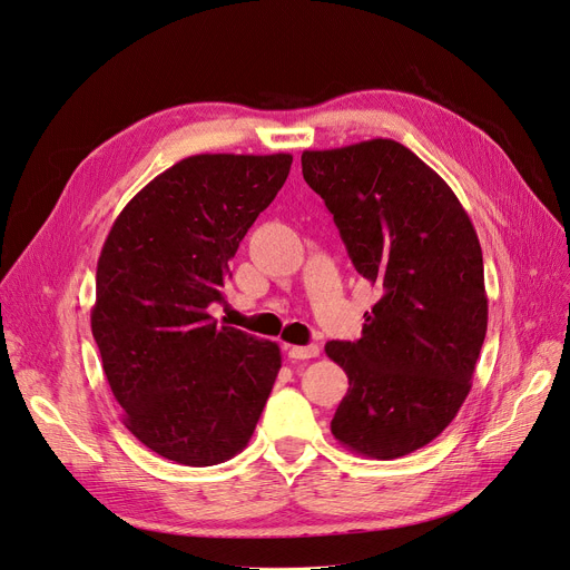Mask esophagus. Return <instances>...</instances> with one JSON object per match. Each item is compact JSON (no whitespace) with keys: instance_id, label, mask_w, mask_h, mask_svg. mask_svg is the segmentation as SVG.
<instances>
[{"instance_id":"obj_1","label":"esophagus","mask_w":570,"mask_h":570,"mask_svg":"<svg viewBox=\"0 0 570 570\" xmlns=\"http://www.w3.org/2000/svg\"><path fill=\"white\" fill-rule=\"evenodd\" d=\"M286 354L288 358L295 361H307L318 356V346L316 344H286Z\"/></svg>"}]
</instances>
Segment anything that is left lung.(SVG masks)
<instances>
[{"label":"left lung","instance_id":"8db88e82","mask_svg":"<svg viewBox=\"0 0 570 570\" xmlns=\"http://www.w3.org/2000/svg\"><path fill=\"white\" fill-rule=\"evenodd\" d=\"M303 177L382 291L361 340L326 344L350 377L331 431L361 456H405L452 424L473 386L489 314L478 233L438 171L393 139L303 151Z\"/></svg>","mask_w":570,"mask_h":570}]
</instances>
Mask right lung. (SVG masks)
I'll use <instances>...</instances> for the list:
<instances>
[{
    "label": "right lung",
    "instance_id": "right-lung-1",
    "mask_svg": "<svg viewBox=\"0 0 570 570\" xmlns=\"http://www.w3.org/2000/svg\"><path fill=\"white\" fill-rule=\"evenodd\" d=\"M293 156H188L122 207L97 261L90 328L122 424L148 450L216 465L249 444L282 367L277 342L207 312Z\"/></svg>",
    "mask_w": 570,
    "mask_h": 570
}]
</instances>
